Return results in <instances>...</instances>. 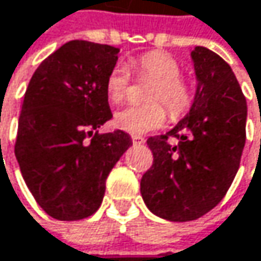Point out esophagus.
Listing matches in <instances>:
<instances>
[{
    "mask_svg": "<svg viewBox=\"0 0 261 261\" xmlns=\"http://www.w3.org/2000/svg\"><path fill=\"white\" fill-rule=\"evenodd\" d=\"M132 141H133V144H135V145H141V144H144V142H145V139H144L142 136H138V135L132 136Z\"/></svg>",
    "mask_w": 261,
    "mask_h": 261,
    "instance_id": "esophagus-1",
    "label": "esophagus"
}]
</instances>
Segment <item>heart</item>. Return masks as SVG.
<instances>
[{"instance_id": "heart-1", "label": "heart", "mask_w": 261, "mask_h": 261, "mask_svg": "<svg viewBox=\"0 0 261 261\" xmlns=\"http://www.w3.org/2000/svg\"><path fill=\"white\" fill-rule=\"evenodd\" d=\"M133 67L139 76L154 81L148 93L145 105H128L114 114V123L119 129L132 135H144L161 128L167 120V110L171 117H182L193 103V90L180 76L182 67L176 58L165 51L153 50L141 55L133 61ZM129 73L126 67L114 65L107 79L105 91L111 102H122L129 88ZM167 107L165 109L162 103Z\"/></svg>"}]
</instances>
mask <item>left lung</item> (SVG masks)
Segmentation results:
<instances>
[{
    "label": "left lung",
    "instance_id": "8db88e82",
    "mask_svg": "<svg viewBox=\"0 0 261 261\" xmlns=\"http://www.w3.org/2000/svg\"><path fill=\"white\" fill-rule=\"evenodd\" d=\"M191 56L197 76L193 107L171 132L148 138L153 165L141 180L148 210L171 222L196 220L219 205L246 141V99L229 64L206 47H196Z\"/></svg>",
    "mask_w": 261,
    "mask_h": 261
}]
</instances>
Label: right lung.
<instances>
[{"label": "right lung", "mask_w": 261, "mask_h": 261, "mask_svg": "<svg viewBox=\"0 0 261 261\" xmlns=\"http://www.w3.org/2000/svg\"><path fill=\"white\" fill-rule=\"evenodd\" d=\"M117 53L70 41L39 64L25 90L15 156L36 203L56 220L94 214L110 171L133 144L122 129L96 132L113 117L105 79Z\"/></svg>", "instance_id": "right-lung-1"}]
</instances>
